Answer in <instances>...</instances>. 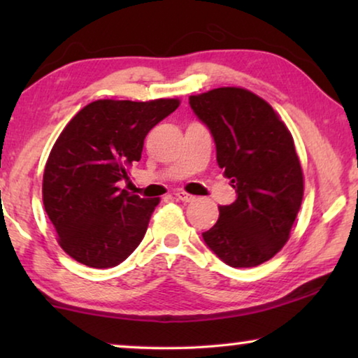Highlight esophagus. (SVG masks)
<instances>
[{"instance_id":"34e87169","label":"esophagus","mask_w":358,"mask_h":358,"mask_svg":"<svg viewBox=\"0 0 358 358\" xmlns=\"http://www.w3.org/2000/svg\"><path fill=\"white\" fill-rule=\"evenodd\" d=\"M176 195V199L178 200H180V202H194V195H190V194H185L184 190H178V192L174 194Z\"/></svg>"}]
</instances>
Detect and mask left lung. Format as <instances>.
<instances>
[{
    "label": "left lung",
    "mask_w": 358,
    "mask_h": 358,
    "mask_svg": "<svg viewBox=\"0 0 358 358\" xmlns=\"http://www.w3.org/2000/svg\"><path fill=\"white\" fill-rule=\"evenodd\" d=\"M189 104L236 190L203 241L228 266L256 267L283 248L301 205L303 173L290 131L266 101L241 87L190 96Z\"/></svg>",
    "instance_id": "1"
}]
</instances>
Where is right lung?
I'll use <instances>...</instances> for the list:
<instances>
[{"mask_svg":"<svg viewBox=\"0 0 358 358\" xmlns=\"http://www.w3.org/2000/svg\"><path fill=\"white\" fill-rule=\"evenodd\" d=\"M178 99H101L70 120L43 171V207L68 256L94 268L124 262L143 239L159 199L120 189L140 161L145 136Z\"/></svg>","mask_w":358,"mask_h":358,"instance_id":"1","label":"right lung"}]
</instances>
